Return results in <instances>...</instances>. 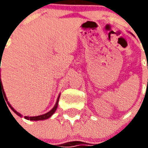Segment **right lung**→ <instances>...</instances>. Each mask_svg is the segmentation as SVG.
Listing matches in <instances>:
<instances>
[{"instance_id": "add662e5", "label": "right lung", "mask_w": 148, "mask_h": 148, "mask_svg": "<svg viewBox=\"0 0 148 148\" xmlns=\"http://www.w3.org/2000/svg\"><path fill=\"white\" fill-rule=\"evenodd\" d=\"M1 55H3V54H1ZM0 58H1V55H0ZM1 63V62H0ZM0 70H1V66H0ZM1 95H4V97H5V99H6V101H7V98H6V96H5V91H4V90H3V86H2V82H1V80L0 78V97H1ZM58 100H59V96H58V100H57V101H56V104H55V106H54V108L51 110L50 112H47V113H45V114L43 115H40V116H24V118L25 119H27V120H30V121H42V120H46V119H48L49 117H51L52 115L55 113V110H56V109H57V107H58ZM8 106L11 108V109L12 110V111L14 112L15 113L16 115H18V116H21V113H19L18 112H16V110H15L11 106V105L9 104L8 102Z\"/></svg>"}]
</instances>
